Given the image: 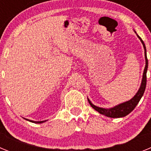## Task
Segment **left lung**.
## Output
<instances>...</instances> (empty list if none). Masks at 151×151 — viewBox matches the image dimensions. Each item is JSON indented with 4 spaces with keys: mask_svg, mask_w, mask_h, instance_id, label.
Wrapping results in <instances>:
<instances>
[{
    "mask_svg": "<svg viewBox=\"0 0 151 151\" xmlns=\"http://www.w3.org/2000/svg\"><path fill=\"white\" fill-rule=\"evenodd\" d=\"M134 32L136 33L135 31H134ZM136 35H137V33H136ZM137 36L140 39L142 45H143L144 49H145V69H144L143 76H142V80H141V85H140L139 89H138V92L135 94V95L132 99L122 103V104H119L111 108H103L95 106L88 98V103L90 104L91 107L94 108L96 111H97L99 113L102 114V115H104L107 117H110V118H121V117H124L125 116H127L128 114H129L135 108V106H137V104H138L141 98L143 96L144 93H145L147 84V68H148V60H147V50L145 43H144V41H142V39H141V37L138 35H137Z\"/></svg>",
    "mask_w": 151,
    "mask_h": 151,
    "instance_id": "left-lung-1",
    "label": "left lung"
}]
</instances>
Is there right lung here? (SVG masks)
<instances>
[{"instance_id":"add662e5","label":"right lung","mask_w":151,"mask_h":151,"mask_svg":"<svg viewBox=\"0 0 151 151\" xmlns=\"http://www.w3.org/2000/svg\"><path fill=\"white\" fill-rule=\"evenodd\" d=\"M24 119H25V118H24ZM26 119V120L29 121V122H33V123H38V124L43 123V122H46V120H45V121H33V120H30V119Z\"/></svg>"}]
</instances>
